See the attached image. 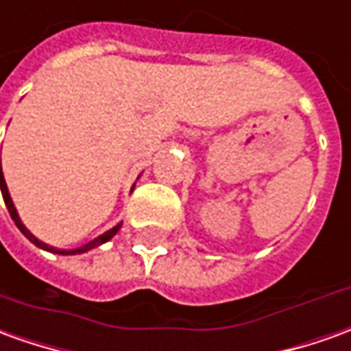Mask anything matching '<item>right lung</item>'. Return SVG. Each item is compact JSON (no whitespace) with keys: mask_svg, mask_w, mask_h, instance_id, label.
<instances>
[{"mask_svg":"<svg viewBox=\"0 0 351 351\" xmlns=\"http://www.w3.org/2000/svg\"><path fill=\"white\" fill-rule=\"evenodd\" d=\"M1 195H3V200H5V206H7V210H9V214H11V217H13L14 226L21 229V233H23L30 243H34L36 246H40V248H45V250H49V252H55V254H82V252H88V250H91V248H95V246L103 245V243H106V241H110L112 237L118 233V229H120V226L122 223H118V226H114L110 231H106V233H103L101 237H97L95 241H91V243H88V245L80 246V248H74V250H59V248H53V246H47L45 243H42V241H38L36 237L24 227V223L21 221V217H19V214H16V210H14V204L13 200H11V197H9V191H7V185H5V180H3V171H1Z\"/></svg>","mask_w":351,"mask_h":351,"instance_id":"add662e5","label":"right lung"}]
</instances>
